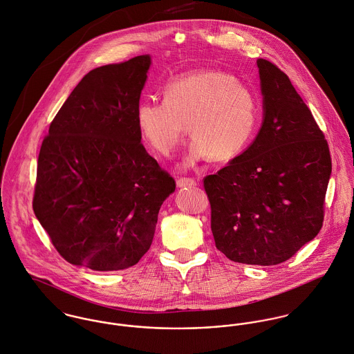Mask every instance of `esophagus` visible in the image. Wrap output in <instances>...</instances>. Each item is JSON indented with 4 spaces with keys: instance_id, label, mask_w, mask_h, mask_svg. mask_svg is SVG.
Wrapping results in <instances>:
<instances>
[{
    "instance_id": "1",
    "label": "esophagus",
    "mask_w": 354,
    "mask_h": 354,
    "mask_svg": "<svg viewBox=\"0 0 354 354\" xmlns=\"http://www.w3.org/2000/svg\"><path fill=\"white\" fill-rule=\"evenodd\" d=\"M176 185L178 187H192V186H196V182L193 178H179L176 180Z\"/></svg>"
}]
</instances>
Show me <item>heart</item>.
Segmentation results:
<instances>
[{"mask_svg":"<svg viewBox=\"0 0 354 354\" xmlns=\"http://www.w3.org/2000/svg\"><path fill=\"white\" fill-rule=\"evenodd\" d=\"M136 119L145 141L162 156L176 149L189 122L193 140L185 167H193L240 156L258 130L261 109L257 95L234 75L203 69L169 80L164 100H141Z\"/></svg>","mask_w":354,"mask_h":354,"instance_id":"b5f03b06","label":"heart"}]
</instances>
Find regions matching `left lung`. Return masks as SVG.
I'll return each mask as SVG.
<instances>
[{
	"mask_svg": "<svg viewBox=\"0 0 354 354\" xmlns=\"http://www.w3.org/2000/svg\"><path fill=\"white\" fill-rule=\"evenodd\" d=\"M257 65L262 127L240 156L203 179V187L217 250L234 262L272 266L319 234L331 156L289 77L268 59Z\"/></svg>",
	"mask_w": 354,
	"mask_h": 354,
	"instance_id": "1",
	"label": "left lung"
}]
</instances>
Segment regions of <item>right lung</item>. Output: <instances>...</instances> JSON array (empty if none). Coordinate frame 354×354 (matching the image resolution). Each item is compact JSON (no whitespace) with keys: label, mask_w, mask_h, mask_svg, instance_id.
I'll use <instances>...</instances> for the list:
<instances>
[{"label":"right lung","mask_w":354,"mask_h":354,"mask_svg":"<svg viewBox=\"0 0 354 354\" xmlns=\"http://www.w3.org/2000/svg\"><path fill=\"white\" fill-rule=\"evenodd\" d=\"M149 66L151 57L138 55L86 73L41 142L32 207L72 265L113 272L138 263L175 192L136 119Z\"/></svg>","instance_id":"right-lung-1"}]
</instances>
